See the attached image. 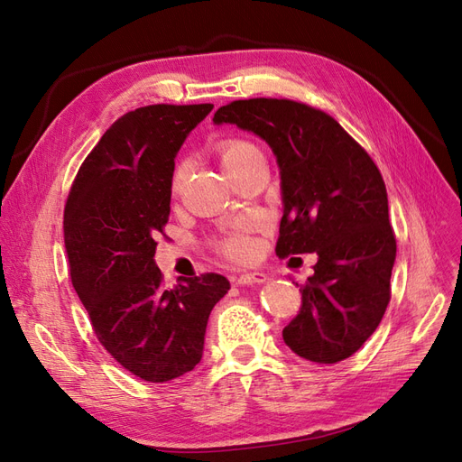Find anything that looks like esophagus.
Wrapping results in <instances>:
<instances>
[{
  "label": "esophagus",
  "mask_w": 462,
  "mask_h": 462,
  "mask_svg": "<svg viewBox=\"0 0 462 462\" xmlns=\"http://www.w3.org/2000/svg\"><path fill=\"white\" fill-rule=\"evenodd\" d=\"M268 282V275L262 272H245L241 275L233 277V283L236 285H254V283H263Z\"/></svg>",
  "instance_id": "34e87169"
}]
</instances>
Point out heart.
<instances>
[{
	"instance_id": "heart-1",
	"label": "heart",
	"mask_w": 462,
	"mask_h": 462,
	"mask_svg": "<svg viewBox=\"0 0 462 462\" xmlns=\"http://www.w3.org/2000/svg\"><path fill=\"white\" fill-rule=\"evenodd\" d=\"M219 160L226 167V171L231 177L241 175L246 167L253 165L256 160H262L263 153L262 150L253 143L246 141V138H227V141H221L217 144ZM180 179H183V170L177 167L173 175V189H179ZM212 246L221 253L223 256L233 258V260H246L253 254V245L246 239L243 229L223 233L212 241Z\"/></svg>"
}]
</instances>
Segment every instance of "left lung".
Listing matches in <instances>:
<instances>
[{
    "label": "left lung",
    "mask_w": 462,
    "mask_h": 462,
    "mask_svg": "<svg viewBox=\"0 0 462 462\" xmlns=\"http://www.w3.org/2000/svg\"><path fill=\"white\" fill-rule=\"evenodd\" d=\"M214 123L253 131L275 153L283 194L275 254H318L283 341L318 365L355 355L385 314L397 253L377 165L326 111L287 97L235 100Z\"/></svg>",
    "instance_id": "obj_1"
}]
</instances>
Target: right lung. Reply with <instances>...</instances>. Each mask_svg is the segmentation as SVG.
Instances as JSON below:
<instances>
[{"mask_svg": "<svg viewBox=\"0 0 462 462\" xmlns=\"http://www.w3.org/2000/svg\"><path fill=\"white\" fill-rule=\"evenodd\" d=\"M212 104H153L121 116L79 167L63 233L69 272L97 341L144 382L190 372L209 312L229 291L219 273L165 287L153 262L170 219L175 156Z\"/></svg>", "mask_w": 462, "mask_h": 462, "instance_id": "1", "label": "right lung"}]
</instances>
